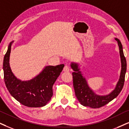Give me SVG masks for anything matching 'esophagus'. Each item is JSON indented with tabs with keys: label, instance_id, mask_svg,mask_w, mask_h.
<instances>
[{
	"label": "esophagus",
	"instance_id": "1",
	"mask_svg": "<svg viewBox=\"0 0 129 129\" xmlns=\"http://www.w3.org/2000/svg\"><path fill=\"white\" fill-rule=\"evenodd\" d=\"M63 71H65V72H68V71H70V68L69 67H68V65H65L64 67H63Z\"/></svg>",
	"mask_w": 129,
	"mask_h": 129
}]
</instances>
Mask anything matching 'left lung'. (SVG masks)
<instances>
[{"label": "left lung", "instance_id": "8db88e82", "mask_svg": "<svg viewBox=\"0 0 129 129\" xmlns=\"http://www.w3.org/2000/svg\"><path fill=\"white\" fill-rule=\"evenodd\" d=\"M115 39L118 43L119 47L121 68L120 77L115 87L109 94L101 95L96 93L89 87L86 77L83 76V74L80 71L79 63L71 62L70 65L74 71L72 74L75 94L80 103L84 107H89L92 108H98L103 107L115 98L123 89L127 69L126 59L124 55L123 46L121 42L117 38H115Z\"/></svg>", "mask_w": 129, "mask_h": 129}]
</instances>
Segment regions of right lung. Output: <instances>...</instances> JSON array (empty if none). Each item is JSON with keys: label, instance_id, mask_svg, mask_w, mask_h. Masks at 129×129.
<instances>
[{"label": "right lung", "instance_id": "1", "mask_svg": "<svg viewBox=\"0 0 129 129\" xmlns=\"http://www.w3.org/2000/svg\"><path fill=\"white\" fill-rule=\"evenodd\" d=\"M8 46L4 56L3 69L6 86L10 94L16 100L28 107H44L53 96L52 87L62 71L64 65L45 67L38 75L29 80L18 79L12 73L9 65L11 46Z\"/></svg>", "mask_w": 129, "mask_h": 129}]
</instances>
